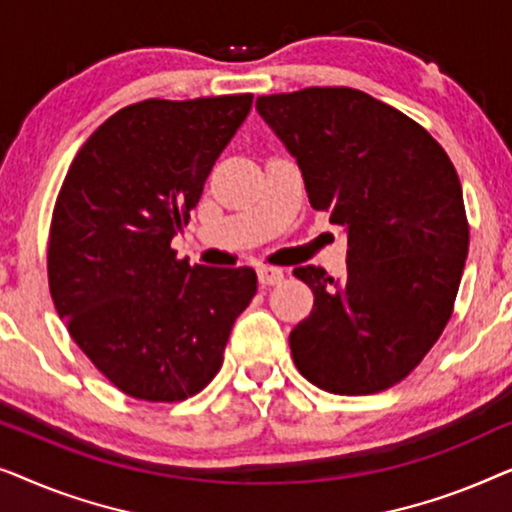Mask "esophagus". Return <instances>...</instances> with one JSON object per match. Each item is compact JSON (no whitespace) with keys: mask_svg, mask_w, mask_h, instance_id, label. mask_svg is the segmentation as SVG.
<instances>
[{"mask_svg":"<svg viewBox=\"0 0 512 512\" xmlns=\"http://www.w3.org/2000/svg\"><path fill=\"white\" fill-rule=\"evenodd\" d=\"M284 279V270L282 268H272V265H261L258 268V282L263 286H275Z\"/></svg>","mask_w":512,"mask_h":512,"instance_id":"34e87169","label":"esophagus"}]
</instances>
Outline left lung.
Instances as JSON below:
<instances>
[{"instance_id":"left-lung-1","label":"left lung","mask_w":512,"mask_h":512,"mask_svg":"<svg viewBox=\"0 0 512 512\" xmlns=\"http://www.w3.org/2000/svg\"><path fill=\"white\" fill-rule=\"evenodd\" d=\"M258 114L298 160L307 198L347 230V275L303 265L314 307L289 335L300 375L345 396L415 370L452 317L468 256L464 195L443 146L356 88L263 95Z\"/></svg>"}]
</instances>
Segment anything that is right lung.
Masks as SVG:
<instances>
[{
	"mask_svg": "<svg viewBox=\"0 0 512 512\" xmlns=\"http://www.w3.org/2000/svg\"><path fill=\"white\" fill-rule=\"evenodd\" d=\"M254 95L144 100L109 116L69 165L48 233V286L93 366L139 401L195 396L219 373L251 268L177 258L216 158Z\"/></svg>",
	"mask_w": 512,
	"mask_h": 512,
	"instance_id": "obj_1",
	"label": "right lung"
}]
</instances>
